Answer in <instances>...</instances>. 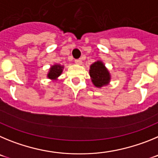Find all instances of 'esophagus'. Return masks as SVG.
Here are the masks:
<instances>
[{
	"mask_svg": "<svg viewBox=\"0 0 158 158\" xmlns=\"http://www.w3.org/2000/svg\"><path fill=\"white\" fill-rule=\"evenodd\" d=\"M75 62H76V64H82V59H81V58L76 59V60H75Z\"/></svg>",
	"mask_w": 158,
	"mask_h": 158,
	"instance_id": "34e87169",
	"label": "esophagus"
}]
</instances>
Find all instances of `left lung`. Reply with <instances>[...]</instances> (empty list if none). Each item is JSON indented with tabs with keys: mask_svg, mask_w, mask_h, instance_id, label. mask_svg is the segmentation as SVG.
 <instances>
[{
	"mask_svg": "<svg viewBox=\"0 0 158 158\" xmlns=\"http://www.w3.org/2000/svg\"><path fill=\"white\" fill-rule=\"evenodd\" d=\"M89 76L94 85L96 87L107 85L110 80V75L103 63L101 61H97L90 65Z\"/></svg>",
	"mask_w": 158,
	"mask_h": 158,
	"instance_id": "1",
	"label": "left lung"
}]
</instances>
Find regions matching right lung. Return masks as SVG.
Listing matches in <instances>:
<instances>
[{
    "instance_id": "obj_1",
    "label": "right lung",
    "mask_w": 158,
    "mask_h": 158,
    "mask_svg": "<svg viewBox=\"0 0 158 158\" xmlns=\"http://www.w3.org/2000/svg\"><path fill=\"white\" fill-rule=\"evenodd\" d=\"M64 67L60 66V64H55L53 66H52L49 69V72L48 73V78L52 80H55L56 79V78L58 76H60V74L62 73V71H63Z\"/></svg>"
}]
</instances>
